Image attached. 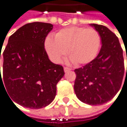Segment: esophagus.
<instances>
[{
	"label": "esophagus",
	"mask_w": 127,
	"mask_h": 127,
	"mask_svg": "<svg viewBox=\"0 0 127 127\" xmlns=\"http://www.w3.org/2000/svg\"><path fill=\"white\" fill-rule=\"evenodd\" d=\"M71 70V69L70 68H68V67H64V71H65V73H67V72H69Z\"/></svg>",
	"instance_id": "34e87169"
}]
</instances>
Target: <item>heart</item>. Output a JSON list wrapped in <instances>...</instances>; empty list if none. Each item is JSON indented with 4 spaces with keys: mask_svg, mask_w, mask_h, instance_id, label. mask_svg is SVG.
I'll return each mask as SVG.
<instances>
[{
    "mask_svg": "<svg viewBox=\"0 0 127 127\" xmlns=\"http://www.w3.org/2000/svg\"><path fill=\"white\" fill-rule=\"evenodd\" d=\"M101 45L100 32L93 27L72 26L57 31L54 39L47 37L44 46L50 58L61 62L66 54L76 65L88 64L97 56Z\"/></svg>",
    "mask_w": 127,
    "mask_h": 127,
    "instance_id": "obj_1",
    "label": "heart"
}]
</instances>
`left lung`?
<instances>
[{
  "label": "left lung",
  "mask_w": 127,
  "mask_h": 127,
  "mask_svg": "<svg viewBox=\"0 0 127 127\" xmlns=\"http://www.w3.org/2000/svg\"><path fill=\"white\" fill-rule=\"evenodd\" d=\"M92 26L100 32L102 47L94 60L74 70V92L85 103L102 105L112 100L121 86L124 75L123 49L118 38L106 27Z\"/></svg>",
  "instance_id": "8db88e82"
}]
</instances>
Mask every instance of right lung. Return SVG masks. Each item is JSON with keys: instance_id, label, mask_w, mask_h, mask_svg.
Wrapping results in <instances>:
<instances>
[{"instance_id": "obj_1", "label": "right lung", "mask_w": 127, "mask_h": 127, "mask_svg": "<svg viewBox=\"0 0 127 127\" xmlns=\"http://www.w3.org/2000/svg\"><path fill=\"white\" fill-rule=\"evenodd\" d=\"M52 29L51 24L32 22L9 37L3 53L0 87V84L5 86L12 102L37 109L54 100L56 84L65 72L62 65L50 62L44 48L45 38Z\"/></svg>"}]
</instances>
